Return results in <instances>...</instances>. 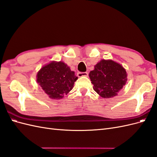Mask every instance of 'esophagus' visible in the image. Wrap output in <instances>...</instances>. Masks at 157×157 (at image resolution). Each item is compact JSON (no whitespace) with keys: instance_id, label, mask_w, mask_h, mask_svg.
Returning a JSON list of instances; mask_svg holds the SVG:
<instances>
[{"instance_id":"1","label":"esophagus","mask_w":157,"mask_h":157,"mask_svg":"<svg viewBox=\"0 0 157 157\" xmlns=\"http://www.w3.org/2000/svg\"><path fill=\"white\" fill-rule=\"evenodd\" d=\"M78 77H88V73L87 72H78L77 73Z\"/></svg>"}]
</instances>
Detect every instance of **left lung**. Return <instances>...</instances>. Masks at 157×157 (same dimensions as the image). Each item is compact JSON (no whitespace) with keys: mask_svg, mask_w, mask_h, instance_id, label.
<instances>
[{"mask_svg":"<svg viewBox=\"0 0 157 157\" xmlns=\"http://www.w3.org/2000/svg\"><path fill=\"white\" fill-rule=\"evenodd\" d=\"M93 88L103 98H111L117 95L127 81L125 69L111 59H102L94 66L89 73Z\"/></svg>","mask_w":157,"mask_h":157,"instance_id":"1","label":"left lung"}]
</instances>
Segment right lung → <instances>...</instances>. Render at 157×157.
<instances>
[{"label":"right lung","instance_id":"right-lung-1","mask_svg":"<svg viewBox=\"0 0 157 157\" xmlns=\"http://www.w3.org/2000/svg\"><path fill=\"white\" fill-rule=\"evenodd\" d=\"M78 79L74 71L62 61H52L36 75V81L50 98L60 99L73 89Z\"/></svg>","mask_w":157,"mask_h":157}]
</instances>
